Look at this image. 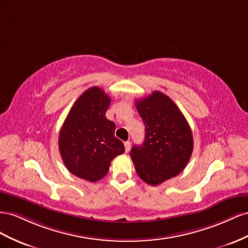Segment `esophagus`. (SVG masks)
<instances>
[{"mask_svg": "<svg viewBox=\"0 0 248 248\" xmlns=\"http://www.w3.org/2000/svg\"><path fill=\"white\" fill-rule=\"evenodd\" d=\"M124 150H125V153H129L130 150H131V142H129V141H126V142H124Z\"/></svg>", "mask_w": 248, "mask_h": 248, "instance_id": "1", "label": "esophagus"}]
</instances>
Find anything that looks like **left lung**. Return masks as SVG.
I'll return each instance as SVG.
<instances>
[{
    "mask_svg": "<svg viewBox=\"0 0 248 248\" xmlns=\"http://www.w3.org/2000/svg\"><path fill=\"white\" fill-rule=\"evenodd\" d=\"M145 125L142 145H134L130 155L139 178L157 186L184 170L193 151L190 125L178 106L160 91L136 101Z\"/></svg>",
    "mask_w": 248,
    "mask_h": 248,
    "instance_id": "1",
    "label": "left lung"
}]
</instances>
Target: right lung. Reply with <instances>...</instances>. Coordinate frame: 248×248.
<instances>
[{
  "mask_svg": "<svg viewBox=\"0 0 248 248\" xmlns=\"http://www.w3.org/2000/svg\"><path fill=\"white\" fill-rule=\"evenodd\" d=\"M110 102L100 87L84 91L59 134V151L68 171L93 183L103 179L111 161L124 152V143L114 136L115 124L106 118Z\"/></svg>",
  "mask_w": 248,
  "mask_h": 248,
  "instance_id": "1",
  "label": "right lung"
}]
</instances>
